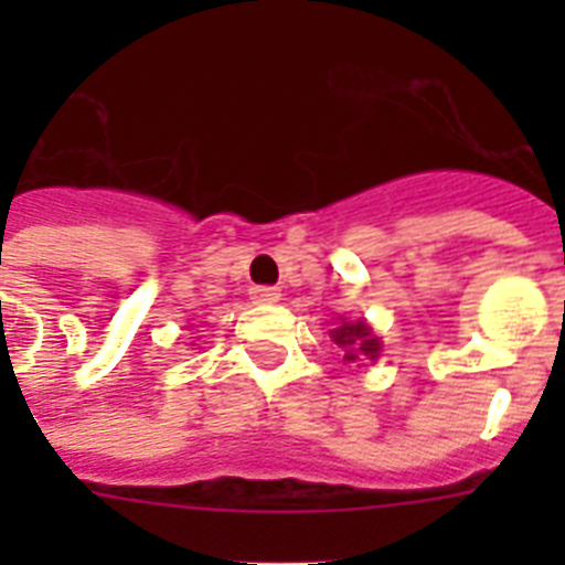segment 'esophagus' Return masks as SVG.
I'll return each mask as SVG.
<instances>
[{
  "label": "esophagus",
  "instance_id": "34e87169",
  "mask_svg": "<svg viewBox=\"0 0 565 565\" xmlns=\"http://www.w3.org/2000/svg\"><path fill=\"white\" fill-rule=\"evenodd\" d=\"M279 297H282V294H279L277 288H268V286L252 288V299L257 302V306H274V302H279Z\"/></svg>",
  "mask_w": 565,
  "mask_h": 565
}]
</instances>
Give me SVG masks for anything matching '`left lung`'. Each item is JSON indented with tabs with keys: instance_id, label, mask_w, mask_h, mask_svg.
Returning a JSON list of instances; mask_svg holds the SVG:
<instances>
[{
	"instance_id": "left-lung-1",
	"label": "left lung",
	"mask_w": 565,
	"mask_h": 565,
	"mask_svg": "<svg viewBox=\"0 0 565 565\" xmlns=\"http://www.w3.org/2000/svg\"><path fill=\"white\" fill-rule=\"evenodd\" d=\"M331 339L344 351V362H356V359H379L382 351V342L373 333V328L367 322H342L339 328H333Z\"/></svg>"
}]
</instances>
